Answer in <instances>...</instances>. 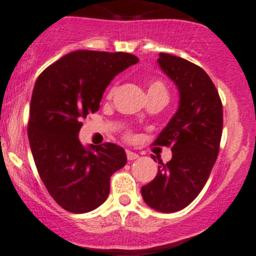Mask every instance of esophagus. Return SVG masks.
I'll return each mask as SVG.
<instances>
[{
	"label": "esophagus",
	"instance_id": "esophagus-1",
	"mask_svg": "<svg viewBox=\"0 0 256 256\" xmlns=\"http://www.w3.org/2000/svg\"><path fill=\"white\" fill-rule=\"evenodd\" d=\"M126 158H128L130 161L137 160L138 157H140L137 154H134V152H132V151H126Z\"/></svg>",
	"mask_w": 256,
	"mask_h": 256
}]
</instances>
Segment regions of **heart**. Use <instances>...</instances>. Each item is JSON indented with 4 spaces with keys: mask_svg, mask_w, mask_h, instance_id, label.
Wrapping results in <instances>:
<instances>
[{
    "mask_svg": "<svg viewBox=\"0 0 256 256\" xmlns=\"http://www.w3.org/2000/svg\"><path fill=\"white\" fill-rule=\"evenodd\" d=\"M114 88H112L109 91V95H112L114 92ZM154 94H166L168 95V90H166V86L161 80H152L148 84V95H154Z\"/></svg>",
    "mask_w": 256,
    "mask_h": 256,
    "instance_id": "obj_1",
    "label": "heart"
}]
</instances>
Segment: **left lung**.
Wrapping results in <instances>:
<instances>
[{
  "label": "left lung",
  "mask_w": 256,
  "mask_h": 256,
  "mask_svg": "<svg viewBox=\"0 0 256 256\" xmlns=\"http://www.w3.org/2000/svg\"><path fill=\"white\" fill-rule=\"evenodd\" d=\"M158 64L180 92L176 114L154 142L171 147L172 158L164 164L157 157L158 172L140 192L150 207L172 213L190 204L210 178L218 156L224 110L214 84L199 66L168 53H160Z\"/></svg>",
  "instance_id": "1"
}]
</instances>
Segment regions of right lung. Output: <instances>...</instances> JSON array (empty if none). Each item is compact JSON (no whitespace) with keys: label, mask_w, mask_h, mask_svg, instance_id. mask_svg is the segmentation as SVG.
Masks as SVG:
<instances>
[{"label":"right lung","mask_w":256,"mask_h":256,"mask_svg":"<svg viewBox=\"0 0 256 256\" xmlns=\"http://www.w3.org/2000/svg\"><path fill=\"white\" fill-rule=\"evenodd\" d=\"M138 58L130 53L76 50L46 67L35 82L28 137L39 176L52 198L71 213L106 200L110 176L126 164L114 144L86 150L78 140L82 118L99 110L114 77Z\"/></svg>","instance_id":"1"}]
</instances>
